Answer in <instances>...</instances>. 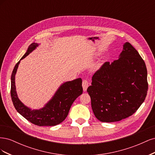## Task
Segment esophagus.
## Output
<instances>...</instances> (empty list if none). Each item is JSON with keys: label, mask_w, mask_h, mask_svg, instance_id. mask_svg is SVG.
I'll list each match as a JSON object with an SVG mask.
<instances>
[{"label": "esophagus", "mask_w": 155, "mask_h": 155, "mask_svg": "<svg viewBox=\"0 0 155 155\" xmlns=\"http://www.w3.org/2000/svg\"><path fill=\"white\" fill-rule=\"evenodd\" d=\"M82 87H83V91H86L88 87V82L87 79H83V80Z\"/></svg>", "instance_id": "1"}]
</instances>
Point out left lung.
Instances as JSON below:
<instances>
[{"label": "left lung", "instance_id": "obj_1", "mask_svg": "<svg viewBox=\"0 0 155 155\" xmlns=\"http://www.w3.org/2000/svg\"><path fill=\"white\" fill-rule=\"evenodd\" d=\"M147 77L144 61L127 42L119 59L103 64L87 88L96 118L102 122H114L133 115L147 96Z\"/></svg>", "mask_w": 155, "mask_h": 155}]
</instances>
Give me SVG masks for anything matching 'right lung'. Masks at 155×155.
<instances>
[{
  "label": "right lung",
  "mask_w": 155,
  "mask_h": 155,
  "mask_svg": "<svg viewBox=\"0 0 155 155\" xmlns=\"http://www.w3.org/2000/svg\"><path fill=\"white\" fill-rule=\"evenodd\" d=\"M37 46L38 44L35 43L31 44L21 60L29 55ZM19 63L20 61L15 64L11 77V97L17 111L28 121L38 126H54L61 123L68 116L73 102L83 93L81 79L63 83L45 107L31 110L18 100L17 95L15 76Z\"/></svg>",
  "instance_id": "1"
}]
</instances>
